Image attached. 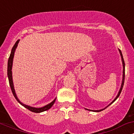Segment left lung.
<instances>
[{"label": "left lung", "mask_w": 134, "mask_h": 134, "mask_svg": "<svg viewBox=\"0 0 134 134\" xmlns=\"http://www.w3.org/2000/svg\"><path fill=\"white\" fill-rule=\"evenodd\" d=\"M119 52H120V53L121 57V60H122V62H123V67H124V70H123V79H122V83H121L120 90L119 92H118V95H117V96H116V98H115L114 100L112 101L111 103L109 104L108 106H110V104H111V103H113L114 102V101H115V100H116V99H117V98H118V96H120V93H121V90H122V89H123V86H124V81H125V62H124V58H123V55H122V53H121V52L120 50H119ZM86 110H87V109H86ZM104 110V109H103V110H90V111H97V112H98V111H102V110Z\"/></svg>", "instance_id": "left-lung-1"}]
</instances>
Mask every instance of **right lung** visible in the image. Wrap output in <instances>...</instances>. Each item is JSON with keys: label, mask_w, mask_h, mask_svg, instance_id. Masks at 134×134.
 <instances>
[{"label": "right lung", "mask_w": 134, "mask_h": 134, "mask_svg": "<svg viewBox=\"0 0 134 134\" xmlns=\"http://www.w3.org/2000/svg\"><path fill=\"white\" fill-rule=\"evenodd\" d=\"M19 40H18L15 43L14 45L13 46V48H12L11 50V53H10V56H9V60H8V64H7V76H8V79H9V85H10V89H11L12 92H13V94L14 95V96L15 97V98L16 99V100L21 105H23V107H25L26 108H27V110H29L30 111H32V112H35V113H41V112L47 111V110H49V109L51 108L53 104H54L55 100H56V98L52 101V103H50V104H47V105L44 106V107H42V108H33V107H29V106L26 105V104H23L20 101L19 99H18V97H17L16 93H15L14 91V85H13V77H12V66H13V58H14V52L15 50H16V48L18 46V43H19Z\"/></svg>", "instance_id": "1"}]
</instances>
